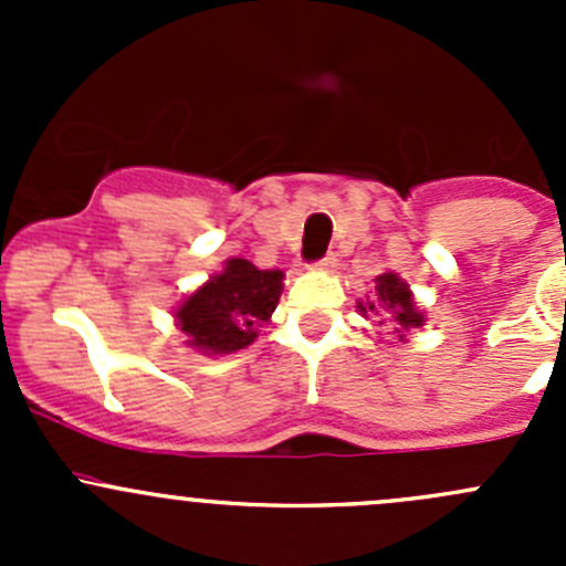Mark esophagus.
<instances>
[{
  "label": "esophagus",
  "instance_id": "1",
  "mask_svg": "<svg viewBox=\"0 0 566 566\" xmlns=\"http://www.w3.org/2000/svg\"><path fill=\"white\" fill-rule=\"evenodd\" d=\"M315 268H317V271H325V273H331V271H334V268H336V256H334V254H325L323 260L315 262Z\"/></svg>",
  "mask_w": 566,
  "mask_h": 566
}]
</instances>
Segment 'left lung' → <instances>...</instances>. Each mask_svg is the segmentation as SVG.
<instances>
[{"mask_svg":"<svg viewBox=\"0 0 566 566\" xmlns=\"http://www.w3.org/2000/svg\"><path fill=\"white\" fill-rule=\"evenodd\" d=\"M356 310L361 312L364 317L369 315H386L391 317L394 334H397L399 342H408V334L413 328H421L424 325V312L419 310L413 298V290L405 279H399V273L386 271L375 279V295L367 301H358ZM380 319V323H384Z\"/></svg>","mask_w":566,"mask_h":566,"instance_id":"obj_1","label":"left lung"}]
</instances>
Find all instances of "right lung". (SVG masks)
Listing matches in <instances>:
<instances>
[{"label":"right lung","mask_w":566,"mask_h":566,"mask_svg":"<svg viewBox=\"0 0 566 566\" xmlns=\"http://www.w3.org/2000/svg\"><path fill=\"white\" fill-rule=\"evenodd\" d=\"M282 290L284 271H260L243 256H230L219 273L177 304L175 325L197 353L230 356L249 347L262 325L271 323Z\"/></svg>","instance_id":"add662e5"}]
</instances>
